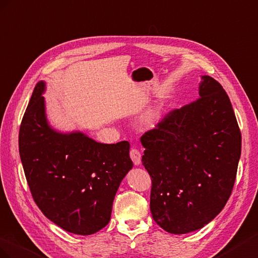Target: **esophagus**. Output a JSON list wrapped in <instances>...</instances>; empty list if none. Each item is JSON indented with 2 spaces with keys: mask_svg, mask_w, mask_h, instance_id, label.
<instances>
[{
  "mask_svg": "<svg viewBox=\"0 0 258 258\" xmlns=\"http://www.w3.org/2000/svg\"><path fill=\"white\" fill-rule=\"evenodd\" d=\"M130 157H131L132 161L134 162L135 165H139L142 163V154H141V152H139V150H137L135 148L131 149Z\"/></svg>",
  "mask_w": 258,
  "mask_h": 258,
  "instance_id": "obj_1",
  "label": "esophagus"
}]
</instances>
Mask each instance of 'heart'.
I'll return each instance as SVG.
<instances>
[{
    "label": "heart",
    "instance_id": "1",
    "mask_svg": "<svg viewBox=\"0 0 258 258\" xmlns=\"http://www.w3.org/2000/svg\"><path fill=\"white\" fill-rule=\"evenodd\" d=\"M160 115V109L159 108H154L153 110H151V111L147 114L146 116V122L148 124H154L157 122L158 117Z\"/></svg>",
    "mask_w": 258,
    "mask_h": 258
}]
</instances>
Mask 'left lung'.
Wrapping results in <instances>:
<instances>
[{"label": "left lung", "mask_w": 258, "mask_h": 258, "mask_svg": "<svg viewBox=\"0 0 258 258\" xmlns=\"http://www.w3.org/2000/svg\"><path fill=\"white\" fill-rule=\"evenodd\" d=\"M197 100L165 114L141 137L151 177L150 211L161 228L201 229L229 199L241 156V132L227 93L201 78Z\"/></svg>", "instance_id": "obj_1"}]
</instances>
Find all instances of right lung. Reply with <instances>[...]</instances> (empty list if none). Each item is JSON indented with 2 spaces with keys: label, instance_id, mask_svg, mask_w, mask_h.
I'll return each instance as SVG.
<instances>
[{
  "label": "right lung",
  "instance_id": "add662e5",
  "mask_svg": "<svg viewBox=\"0 0 258 258\" xmlns=\"http://www.w3.org/2000/svg\"><path fill=\"white\" fill-rule=\"evenodd\" d=\"M35 85L19 130V154L33 200L66 231L88 235L110 220L114 196L133 167L130 143L100 144L83 133L61 134L46 120Z\"/></svg>",
  "mask_w": 258,
  "mask_h": 258
}]
</instances>
